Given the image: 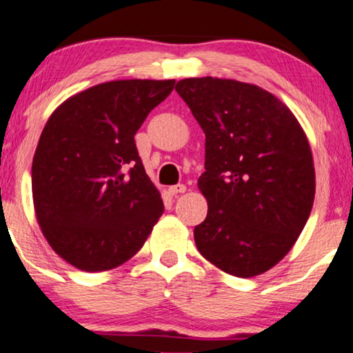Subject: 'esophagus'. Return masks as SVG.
<instances>
[{
	"label": "esophagus",
	"mask_w": 353,
	"mask_h": 353,
	"mask_svg": "<svg viewBox=\"0 0 353 353\" xmlns=\"http://www.w3.org/2000/svg\"><path fill=\"white\" fill-rule=\"evenodd\" d=\"M187 190V187L184 184H177V185H171L169 187V194L171 195H177V194H184Z\"/></svg>",
	"instance_id": "obj_1"
}]
</instances>
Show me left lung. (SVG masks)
Instances as JSON below:
<instances>
[{"mask_svg": "<svg viewBox=\"0 0 353 353\" xmlns=\"http://www.w3.org/2000/svg\"><path fill=\"white\" fill-rule=\"evenodd\" d=\"M176 92L205 132L199 189L208 214L195 225L199 252L237 278L288 255L314 200L310 143L292 111L270 92L231 79H184Z\"/></svg>", "mask_w": 353, "mask_h": 353, "instance_id": "1", "label": "left lung"}]
</instances>
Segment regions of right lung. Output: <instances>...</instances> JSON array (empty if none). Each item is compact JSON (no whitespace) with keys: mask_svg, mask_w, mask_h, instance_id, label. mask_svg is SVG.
<instances>
[{"mask_svg":"<svg viewBox=\"0 0 353 353\" xmlns=\"http://www.w3.org/2000/svg\"><path fill=\"white\" fill-rule=\"evenodd\" d=\"M176 81H112L65 100L32 163L37 221L51 248L82 271L132 258L163 214L134 135Z\"/></svg>","mask_w":353,"mask_h":353,"instance_id":"add662e5","label":"right lung"}]
</instances>
